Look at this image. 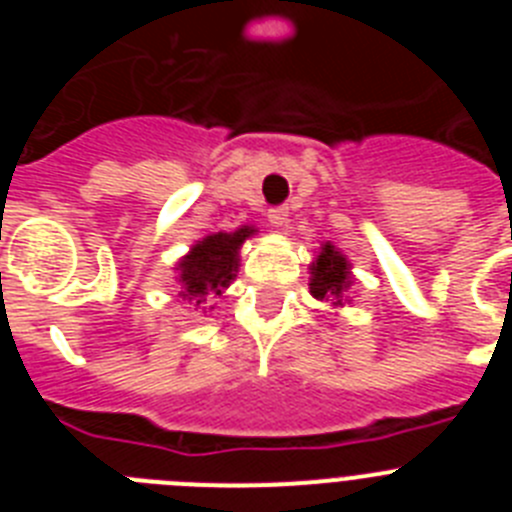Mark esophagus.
<instances>
[{
  "instance_id": "obj_1",
  "label": "esophagus",
  "mask_w": 512,
  "mask_h": 512,
  "mask_svg": "<svg viewBox=\"0 0 512 512\" xmlns=\"http://www.w3.org/2000/svg\"><path fill=\"white\" fill-rule=\"evenodd\" d=\"M269 223L274 225V228H284V225L289 223L287 207H274V210H269Z\"/></svg>"
}]
</instances>
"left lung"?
Masks as SVG:
<instances>
[{
  "instance_id": "1",
  "label": "left lung",
  "mask_w": 512,
  "mask_h": 512,
  "mask_svg": "<svg viewBox=\"0 0 512 512\" xmlns=\"http://www.w3.org/2000/svg\"><path fill=\"white\" fill-rule=\"evenodd\" d=\"M310 295L315 300H333V305H343V295L351 287V264L336 246L325 243L318 259L310 266Z\"/></svg>"
}]
</instances>
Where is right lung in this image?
<instances>
[{
	"instance_id": "right-lung-1",
	"label": "right lung",
	"mask_w": 512,
	"mask_h": 512,
	"mask_svg": "<svg viewBox=\"0 0 512 512\" xmlns=\"http://www.w3.org/2000/svg\"><path fill=\"white\" fill-rule=\"evenodd\" d=\"M253 233V225H241L235 233H212L194 243L192 251L176 264V279L182 284L179 297L192 302L197 310L205 305L207 295H223V289L230 287L238 271V251Z\"/></svg>"
}]
</instances>
